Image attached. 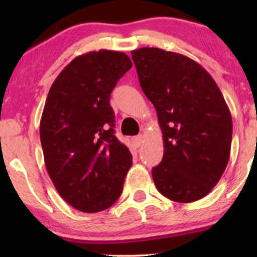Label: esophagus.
Wrapping results in <instances>:
<instances>
[{"label":"esophagus","instance_id":"1","mask_svg":"<svg viewBox=\"0 0 257 257\" xmlns=\"http://www.w3.org/2000/svg\"><path fill=\"white\" fill-rule=\"evenodd\" d=\"M143 143H144V135L143 134H139L138 137L134 138V144L137 147H140Z\"/></svg>","mask_w":257,"mask_h":257}]
</instances>
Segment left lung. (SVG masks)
<instances>
[{"label":"left lung","mask_w":257,"mask_h":257,"mask_svg":"<svg viewBox=\"0 0 257 257\" xmlns=\"http://www.w3.org/2000/svg\"><path fill=\"white\" fill-rule=\"evenodd\" d=\"M132 59L163 133V158L152 169L156 187L174 202L203 198L231 152L232 117L222 93L198 63L179 53L145 47Z\"/></svg>","instance_id":"1"}]
</instances>
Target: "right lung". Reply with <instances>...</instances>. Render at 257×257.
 <instances>
[{
    "label": "right lung",
    "mask_w": 257,
    "mask_h": 257,
    "mask_svg": "<svg viewBox=\"0 0 257 257\" xmlns=\"http://www.w3.org/2000/svg\"><path fill=\"white\" fill-rule=\"evenodd\" d=\"M133 66L124 53L79 55L55 78L40 124L44 163L65 202L83 213L119 198L132 153L114 135L110 94Z\"/></svg>",
    "instance_id": "obj_1"
}]
</instances>
